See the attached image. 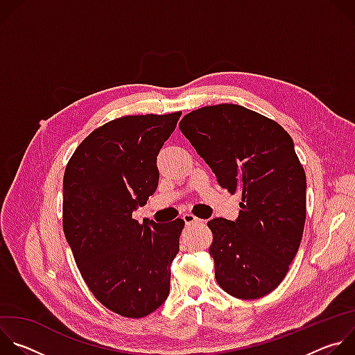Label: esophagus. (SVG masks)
I'll return each instance as SVG.
<instances>
[{
    "mask_svg": "<svg viewBox=\"0 0 355 355\" xmlns=\"http://www.w3.org/2000/svg\"><path fill=\"white\" fill-rule=\"evenodd\" d=\"M182 219H184L185 225H192V223H200V222H204L202 219H198L196 216H193L192 214H185V215H182Z\"/></svg>",
    "mask_w": 355,
    "mask_h": 355,
    "instance_id": "obj_1",
    "label": "esophagus"
}]
</instances>
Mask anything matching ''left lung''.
<instances>
[{"instance_id":"8db88e82","label":"left lung","mask_w":355,"mask_h":355,"mask_svg":"<svg viewBox=\"0 0 355 355\" xmlns=\"http://www.w3.org/2000/svg\"><path fill=\"white\" fill-rule=\"evenodd\" d=\"M180 130L230 193L239 218L208 222L218 284L239 299H257L285 278L306 219V175L288 132L234 104L187 114Z\"/></svg>"}]
</instances>
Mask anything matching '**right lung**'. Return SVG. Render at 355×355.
Listing matches in <instances>:
<instances>
[{
  "label": "right lung",
  "mask_w": 355,
  "mask_h": 355,
  "mask_svg": "<svg viewBox=\"0 0 355 355\" xmlns=\"http://www.w3.org/2000/svg\"><path fill=\"white\" fill-rule=\"evenodd\" d=\"M181 112L129 115L91 132L63 178V230L92 295L110 311L140 319L170 292L184 220L132 218L159 185L157 155Z\"/></svg>",
  "instance_id": "add662e5"
}]
</instances>
